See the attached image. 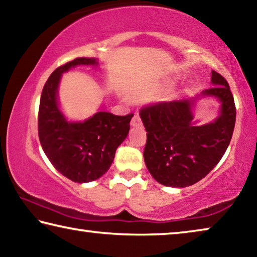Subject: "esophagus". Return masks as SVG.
I'll list each match as a JSON object with an SVG mask.
<instances>
[{"label": "esophagus", "instance_id": "1", "mask_svg": "<svg viewBox=\"0 0 257 257\" xmlns=\"http://www.w3.org/2000/svg\"><path fill=\"white\" fill-rule=\"evenodd\" d=\"M141 124H142L141 118H139L138 114H135L133 120H132V125H133V127H139Z\"/></svg>", "mask_w": 257, "mask_h": 257}]
</instances>
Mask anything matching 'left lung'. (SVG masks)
Segmentation results:
<instances>
[{
    "label": "left lung",
    "instance_id": "left-lung-1",
    "mask_svg": "<svg viewBox=\"0 0 257 257\" xmlns=\"http://www.w3.org/2000/svg\"><path fill=\"white\" fill-rule=\"evenodd\" d=\"M214 87L194 97L161 102L139 112L147 133L144 160L161 185L184 188L196 184L220 162L231 141L236 106L227 80L212 70ZM220 103L218 116L199 126L192 108L202 98Z\"/></svg>",
    "mask_w": 257,
    "mask_h": 257
}]
</instances>
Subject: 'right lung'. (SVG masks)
Masks as SVG:
<instances>
[{
	"label": "right lung",
	"instance_id": "right-lung-1",
	"mask_svg": "<svg viewBox=\"0 0 257 257\" xmlns=\"http://www.w3.org/2000/svg\"><path fill=\"white\" fill-rule=\"evenodd\" d=\"M77 66L98 67V60L77 58L52 72L41 95L38 136L56 170L73 182L86 184L110 169L134 114L121 116L101 110L84 121L68 120L60 107L58 90L63 73Z\"/></svg>",
	"mask_w": 257,
	"mask_h": 257
}]
</instances>
